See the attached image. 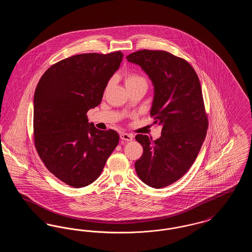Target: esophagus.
<instances>
[{
  "label": "esophagus",
  "mask_w": 252,
  "mask_h": 252,
  "mask_svg": "<svg viewBox=\"0 0 252 252\" xmlns=\"http://www.w3.org/2000/svg\"><path fill=\"white\" fill-rule=\"evenodd\" d=\"M120 138L121 140H123V141L130 142L133 140V135L129 134V133H121Z\"/></svg>",
  "instance_id": "obj_1"
}]
</instances>
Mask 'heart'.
<instances>
[{
    "label": "heart",
    "mask_w": 252,
    "mask_h": 252,
    "mask_svg": "<svg viewBox=\"0 0 252 252\" xmlns=\"http://www.w3.org/2000/svg\"><path fill=\"white\" fill-rule=\"evenodd\" d=\"M139 82H145L144 77L142 75H140L139 73L127 72L125 75V83H126V86L136 84V83H139Z\"/></svg>",
    "instance_id": "obj_1"
}]
</instances>
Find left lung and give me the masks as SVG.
<instances>
[{
  "label": "left lung",
  "mask_w": 252,
  "mask_h": 252,
  "mask_svg": "<svg viewBox=\"0 0 252 252\" xmlns=\"http://www.w3.org/2000/svg\"><path fill=\"white\" fill-rule=\"evenodd\" d=\"M126 60L151 79L155 94L150 116L162 125L155 141L143 134L135 137L144 148L135 170L146 185L163 188L184 176L205 140L208 116L200 82L188 61L166 51L140 50Z\"/></svg>",
  "instance_id": "8db88e82"
}]
</instances>
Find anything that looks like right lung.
Instances as JSON below:
<instances>
[{"label":"right lung","mask_w":252,"mask_h":252,"mask_svg":"<svg viewBox=\"0 0 252 252\" xmlns=\"http://www.w3.org/2000/svg\"><path fill=\"white\" fill-rule=\"evenodd\" d=\"M123 57L121 51L72 56L52 65L36 86V152L56 178L73 188L97 180L119 143L117 132L97 129L87 112L101 103Z\"/></svg>","instance_id":"add662e5"}]
</instances>
